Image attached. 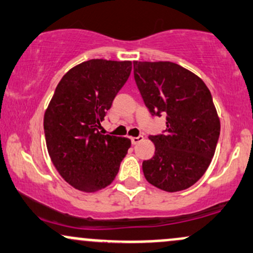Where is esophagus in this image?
I'll list each match as a JSON object with an SVG mask.
<instances>
[{"instance_id":"esophagus-1","label":"esophagus","mask_w":253,"mask_h":253,"mask_svg":"<svg viewBox=\"0 0 253 253\" xmlns=\"http://www.w3.org/2000/svg\"><path fill=\"white\" fill-rule=\"evenodd\" d=\"M141 140H144V136H143V135L132 136V138H130V141H132V144H133V145H136V144H139V143H140Z\"/></svg>"}]
</instances>
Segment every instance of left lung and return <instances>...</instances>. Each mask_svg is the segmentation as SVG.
I'll return each mask as SVG.
<instances>
[{
  "instance_id": "obj_1",
  "label": "left lung",
  "mask_w": 253,
  "mask_h": 253,
  "mask_svg": "<svg viewBox=\"0 0 253 253\" xmlns=\"http://www.w3.org/2000/svg\"><path fill=\"white\" fill-rule=\"evenodd\" d=\"M145 106L167 118L163 134L150 135L155 156L143 162L145 178L175 193L191 187L210 167L220 120L210 89L195 74L171 62H133Z\"/></svg>"
}]
</instances>
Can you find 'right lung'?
I'll return each instance as SVG.
<instances>
[{"instance_id":"add662e5","label":"right lung","mask_w":253,"mask_h":253,"mask_svg":"<svg viewBox=\"0 0 253 253\" xmlns=\"http://www.w3.org/2000/svg\"><path fill=\"white\" fill-rule=\"evenodd\" d=\"M130 70L132 62L90 59L66 72L54 90L43 115L46 146L59 175L78 190L109 185L130 147L128 138L100 130Z\"/></svg>"}]
</instances>
